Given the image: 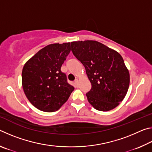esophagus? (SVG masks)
<instances>
[{
    "instance_id": "34e87169",
    "label": "esophagus",
    "mask_w": 152,
    "mask_h": 152,
    "mask_svg": "<svg viewBox=\"0 0 152 152\" xmlns=\"http://www.w3.org/2000/svg\"><path fill=\"white\" fill-rule=\"evenodd\" d=\"M74 84H75V86H78V79H76L75 80V81H74Z\"/></svg>"
}]
</instances>
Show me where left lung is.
Segmentation results:
<instances>
[{
    "label": "left lung",
    "instance_id": "8db88e82",
    "mask_svg": "<svg viewBox=\"0 0 152 152\" xmlns=\"http://www.w3.org/2000/svg\"><path fill=\"white\" fill-rule=\"evenodd\" d=\"M72 51L83 64L92 88L86 93L95 109L109 111L117 107L129 86V72L122 56L97 41L71 42Z\"/></svg>",
    "mask_w": 152,
    "mask_h": 152
}]
</instances>
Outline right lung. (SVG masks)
Masks as SVG:
<instances>
[{"label": "right lung", "instance_id": "1", "mask_svg": "<svg viewBox=\"0 0 152 152\" xmlns=\"http://www.w3.org/2000/svg\"><path fill=\"white\" fill-rule=\"evenodd\" d=\"M70 50V42L48 45L25 64L22 70L23 88L29 101L39 110L56 111L74 90L61 71Z\"/></svg>", "mask_w": 152, "mask_h": 152}]
</instances>
